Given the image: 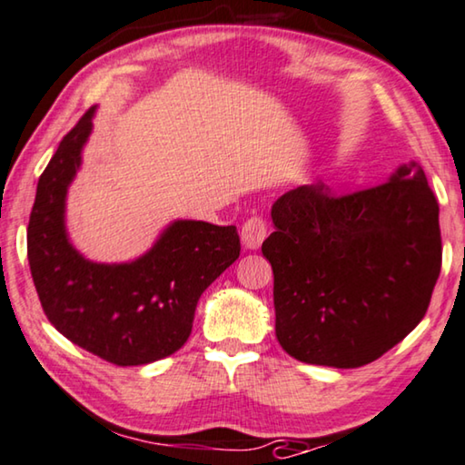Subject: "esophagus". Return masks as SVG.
Masks as SVG:
<instances>
[{
	"mask_svg": "<svg viewBox=\"0 0 465 465\" xmlns=\"http://www.w3.org/2000/svg\"><path fill=\"white\" fill-rule=\"evenodd\" d=\"M267 235H269V223L262 217H259V214H254V217H251L244 225H242V244L251 248V251L259 248L261 242L265 240Z\"/></svg>",
	"mask_w": 465,
	"mask_h": 465,
	"instance_id": "obj_1",
	"label": "esophagus"
}]
</instances>
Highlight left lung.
Instances as JSON below:
<instances>
[{
  "instance_id": "left-lung-1",
  "label": "left lung",
  "mask_w": 465,
  "mask_h": 465,
  "mask_svg": "<svg viewBox=\"0 0 465 465\" xmlns=\"http://www.w3.org/2000/svg\"><path fill=\"white\" fill-rule=\"evenodd\" d=\"M262 242L273 269L275 336L290 357L361 367L424 320L439 280V203L418 164L351 193L323 182L275 200Z\"/></svg>"
}]
</instances>
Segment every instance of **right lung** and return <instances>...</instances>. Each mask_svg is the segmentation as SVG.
<instances>
[{"label":"right lung","instance_id":"obj_1","mask_svg":"<svg viewBox=\"0 0 465 465\" xmlns=\"http://www.w3.org/2000/svg\"><path fill=\"white\" fill-rule=\"evenodd\" d=\"M89 108L41 173L26 254L47 320L81 349L114 365H145L182 349L200 294L240 256L235 225L175 221L140 259L92 262L64 227L66 190L92 134Z\"/></svg>","mask_w":465,"mask_h":465}]
</instances>
